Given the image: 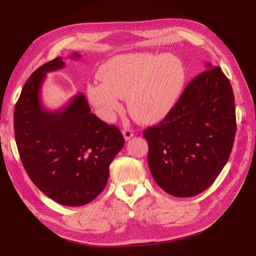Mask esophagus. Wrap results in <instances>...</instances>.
Returning <instances> with one entry per match:
<instances>
[{
  "instance_id": "obj_1",
  "label": "esophagus",
  "mask_w": 256,
  "mask_h": 256,
  "mask_svg": "<svg viewBox=\"0 0 256 256\" xmlns=\"http://www.w3.org/2000/svg\"><path fill=\"white\" fill-rule=\"evenodd\" d=\"M122 136H124V138H125V140L128 141L134 136V130L129 127H125L122 129Z\"/></svg>"
}]
</instances>
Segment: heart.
Listing matches in <instances>:
<instances>
[{
    "mask_svg": "<svg viewBox=\"0 0 256 256\" xmlns=\"http://www.w3.org/2000/svg\"><path fill=\"white\" fill-rule=\"evenodd\" d=\"M99 79L88 86V95L98 112L111 120L128 100L132 118L152 124L164 120L180 102L187 72L174 54L136 52L122 54L99 69Z\"/></svg>",
    "mask_w": 256,
    "mask_h": 256,
    "instance_id": "obj_1",
    "label": "heart"
}]
</instances>
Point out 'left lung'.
<instances>
[{"label":"left lung","instance_id":"obj_1","mask_svg":"<svg viewBox=\"0 0 256 256\" xmlns=\"http://www.w3.org/2000/svg\"><path fill=\"white\" fill-rule=\"evenodd\" d=\"M159 125L143 131L148 166L161 189L177 198L206 190L226 164L236 134L233 88L219 66L206 64Z\"/></svg>","mask_w":256,"mask_h":256}]
</instances>
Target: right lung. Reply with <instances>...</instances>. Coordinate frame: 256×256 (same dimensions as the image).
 Masks as SVG:
<instances>
[{"instance_id":"obj_1","label":"right lung","mask_w":256,"mask_h":256,"mask_svg":"<svg viewBox=\"0 0 256 256\" xmlns=\"http://www.w3.org/2000/svg\"><path fill=\"white\" fill-rule=\"evenodd\" d=\"M74 52L72 58H80ZM65 67L60 56L44 64L23 86L14 112L20 159L36 187L56 203L82 206L104 189L109 166L125 140L120 129L90 112L79 92L60 110L42 104L46 74Z\"/></svg>"}]
</instances>
